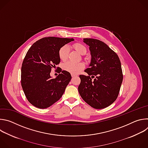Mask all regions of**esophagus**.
I'll return each mask as SVG.
<instances>
[{
  "mask_svg": "<svg viewBox=\"0 0 148 148\" xmlns=\"http://www.w3.org/2000/svg\"><path fill=\"white\" fill-rule=\"evenodd\" d=\"M71 76H72V77H73V78H74V77H76L77 75H75V74H71Z\"/></svg>",
  "mask_w": 148,
  "mask_h": 148,
  "instance_id": "obj_1",
  "label": "esophagus"
}]
</instances>
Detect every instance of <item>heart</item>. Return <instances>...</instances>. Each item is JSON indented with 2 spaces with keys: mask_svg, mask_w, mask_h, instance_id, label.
Masks as SVG:
<instances>
[{
  "mask_svg": "<svg viewBox=\"0 0 148 148\" xmlns=\"http://www.w3.org/2000/svg\"><path fill=\"white\" fill-rule=\"evenodd\" d=\"M73 47L77 52L82 55L85 54L87 51L86 47L80 43L74 44L73 45ZM69 51L70 49L68 46L65 45L61 47L58 51V56L60 59L62 61H66L68 58ZM84 66H84L83 62H72L69 61L63 65V69L67 72L73 74H76L82 70L84 68Z\"/></svg>",
  "mask_w": 148,
  "mask_h": 148,
  "instance_id": "b5f03b06",
  "label": "heart"
}]
</instances>
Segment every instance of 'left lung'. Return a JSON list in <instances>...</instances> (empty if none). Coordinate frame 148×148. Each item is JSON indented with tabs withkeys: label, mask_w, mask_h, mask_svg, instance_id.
<instances>
[{
	"label": "left lung",
	"mask_w": 148,
	"mask_h": 148,
	"mask_svg": "<svg viewBox=\"0 0 148 148\" xmlns=\"http://www.w3.org/2000/svg\"><path fill=\"white\" fill-rule=\"evenodd\" d=\"M83 41L90 47L91 60L89 68L84 71L88 75H79L78 92L91 107L103 109L118 96L123 80L121 61L116 53L103 42L94 38H84Z\"/></svg>",
	"instance_id": "1"
}]
</instances>
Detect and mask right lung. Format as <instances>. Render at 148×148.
<instances>
[{
  "label": "right lung",
  "mask_w": 148,
  "mask_h": 148,
  "mask_svg": "<svg viewBox=\"0 0 148 148\" xmlns=\"http://www.w3.org/2000/svg\"><path fill=\"white\" fill-rule=\"evenodd\" d=\"M74 38L49 37L41 38L26 53L21 70V84L29 102L34 107L47 108L58 101L71 79L69 72L60 70L55 78L50 76L58 64L60 49Z\"/></svg>",
  "instance_id": "1"
}]
</instances>
